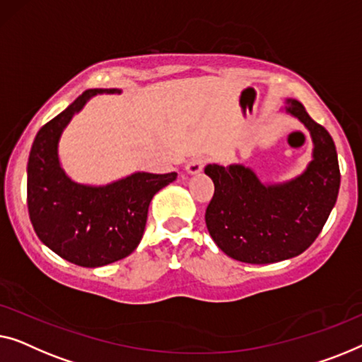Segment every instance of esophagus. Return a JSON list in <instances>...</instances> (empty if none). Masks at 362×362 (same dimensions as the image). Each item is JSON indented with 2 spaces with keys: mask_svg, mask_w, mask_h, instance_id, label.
Segmentation results:
<instances>
[{
  "mask_svg": "<svg viewBox=\"0 0 362 362\" xmlns=\"http://www.w3.org/2000/svg\"><path fill=\"white\" fill-rule=\"evenodd\" d=\"M203 167H205V159H202V157H197V159H192L188 162L185 170L188 174H198V172H202Z\"/></svg>",
  "mask_w": 362,
  "mask_h": 362,
  "instance_id": "1",
  "label": "esophagus"
}]
</instances>
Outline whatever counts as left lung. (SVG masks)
<instances>
[{"label":"left lung","mask_w":362,"mask_h":362,"mask_svg":"<svg viewBox=\"0 0 362 362\" xmlns=\"http://www.w3.org/2000/svg\"><path fill=\"white\" fill-rule=\"evenodd\" d=\"M285 111L298 118L313 141V160L302 175L267 185L241 164H210L215 183L205 221L226 256L247 264H271L302 254L322 233L339 192V165L333 137L310 118L303 105L287 100Z\"/></svg>","instance_id":"obj_1"}]
</instances>
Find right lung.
<instances>
[{
    "label": "right lung",
    "instance_id": "obj_1",
    "mask_svg": "<svg viewBox=\"0 0 362 362\" xmlns=\"http://www.w3.org/2000/svg\"><path fill=\"white\" fill-rule=\"evenodd\" d=\"M98 93L86 90L35 134L28 160V210L34 231L49 249L81 267H101L134 251L144 234L152 197L177 179L136 172L103 187L80 185L59 162V139L75 113Z\"/></svg>",
    "mask_w": 362,
    "mask_h": 362
}]
</instances>
